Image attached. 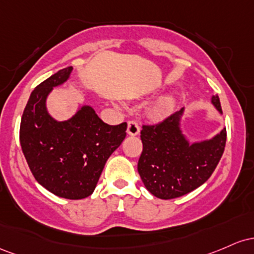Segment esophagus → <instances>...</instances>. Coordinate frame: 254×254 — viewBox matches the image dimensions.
<instances>
[{"mask_svg":"<svg viewBox=\"0 0 254 254\" xmlns=\"http://www.w3.org/2000/svg\"><path fill=\"white\" fill-rule=\"evenodd\" d=\"M140 132V126L136 121H129L127 125V133L129 135H138Z\"/></svg>","mask_w":254,"mask_h":254,"instance_id":"1","label":"esophagus"}]
</instances>
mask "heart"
Segmentation results:
<instances>
[{
	"label": "heart",
	"instance_id": "b5f03b06",
	"mask_svg": "<svg viewBox=\"0 0 254 254\" xmlns=\"http://www.w3.org/2000/svg\"><path fill=\"white\" fill-rule=\"evenodd\" d=\"M173 108H174V99L172 97H165V98H162L161 101H158V103L156 104L155 113L156 115L162 116L172 112Z\"/></svg>",
	"mask_w": 254,
	"mask_h": 254
}]
</instances>
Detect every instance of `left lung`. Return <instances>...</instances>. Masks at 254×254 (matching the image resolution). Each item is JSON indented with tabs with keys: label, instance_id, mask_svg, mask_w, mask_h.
Instances as JSON below:
<instances>
[{
	"label": "left lung",
	"instance_id": "1",
	"mask_svg": "<svg viewBox=\"0 0 254 254\" xmlns=\"http://www.w3.org/2000/svg\"><path fill=\"white\" fill-rule=\"evenodd\" d=\"M211 103L222 114L218 96ZM184 108L157 125H144L142 152L138 162L141 181L151 194L174 199L198 189L211 176L223 155L226 128L210 140L190 144L181 130Z\"/></svg>",
	"mask_w": 254,
	"mask_h": 254
}]
</instances>
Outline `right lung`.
Returning a JSON list of instances; mask_svg holds the SVG:
<instances>
[{
    "instance_id": "obj_1",
    "label": "right lung",
    "mask_w": 254,
    "mask_h": 254,
    "mask_svg": "<svg viewBox=\"0 0 254 254\" xmlns=\"http://www.w3.org/2000/svg\"><path fill=\"white\" fill-rule=\"evenodd\" d=\"M72 69L59 70L32 91L20 124V144L38 184L61 198L82 199L92 194L105 162L126 138L127 124H104L90 105L65 121L54 119L47 98Z\"/></svg>"
}]
</instances>
